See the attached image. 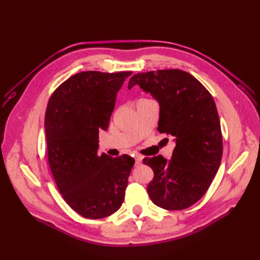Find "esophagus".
I'll use <instances>...</instances> for the list:
<instances>
[{"label":"esophagus","mask_w":260,"mask_h":260,"mask_svg":"<svg viewBox=\"0 0 260 260\" xmlns=\"http://www.w3.org/2000/svg\"><path fill=\"white\" fill-rule=\"evenodd\" d=\"M142 159H143L142 156H137V157H136V166H137V167L140 166L141 164H142Z\"/></svg>","instance_id":"obj_1"}]
</instances>
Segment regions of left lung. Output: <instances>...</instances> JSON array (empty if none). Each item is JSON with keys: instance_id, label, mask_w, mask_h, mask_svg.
Returning <instances> with one entry per match:
<instances>
[{"instance_id": "8db88e82", "label": "left lung", "mask_w": 260, "mask_h": 260, "mask_svg": "<svg viewBox=\"0 0 260 260\" xmlns=\"http://www.w3.org/2000/svg\"><path fill=\"white\" fill-rule=\"evenodd\" d=\"M158 101V130L175 137L171 160L145 157L154 171L147 185L152 202L167 210H181L199 202L210 186L222 157V133L215 101L196 78L180 69H161L131 77Z\"/></svg>"}]
</instances>
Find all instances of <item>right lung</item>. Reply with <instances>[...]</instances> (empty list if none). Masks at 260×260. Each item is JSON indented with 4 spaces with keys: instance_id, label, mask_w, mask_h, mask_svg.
<instances>
[{
    "instance_id": "add662e5",
    "label": "right lung",
    "mask_w": 260,
    "mask_h": 260,
    "mask_svg": "<svg viewBox=\"0 0 260 260\" xmlns=\"http://www.w3.org/2000/svg\"><path fill=\"white\" fill-rule=\"evenodd\" d=\"M132 72H82L54 91L45 112L48 160L62 199L88 219L113 215L124 200L135 159L99 156L117 92Z\"/></svg>"
}]
</instances>
